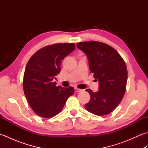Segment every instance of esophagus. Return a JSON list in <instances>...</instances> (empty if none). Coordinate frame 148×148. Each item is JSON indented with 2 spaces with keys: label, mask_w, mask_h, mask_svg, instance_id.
Wrapping results in <instances>:
<instances>
[{
  "label": "esophagus",
  "mask_w": 148,
  "mask_h": 148,
  "mask_svg": "<svg viewBox=\"0 0 148 148\" xmlns=\"http://www.w3.org/2000/svg\"><path fill=\"white\" fill-rule=\"evenodd\" d=\"M74 90H75V92H79L81 91V90L79 89V88H75Z\"/></svg>",
  "instance_id": "esophagus-1"
}]
</instances>
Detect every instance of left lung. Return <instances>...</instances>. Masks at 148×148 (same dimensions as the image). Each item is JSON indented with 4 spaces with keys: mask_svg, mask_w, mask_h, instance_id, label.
Wrapping results in <instances>:
<instances>
[{
    "mask_svg": "<svg viewBox=\"0 0 148 148\" xmlns=\"http://www.w3.org/2000/svg\"><path fill=\"white\" fill-rule=\"evenodd\" d=\"M77 47L87 56L90 72L99 81V90L90 95L84 106L88 111L97 116L109 114L123 97L128 78L125 62L118 51L105 43L97 41L81 42Z\"/></svg>",
    "mask_w": 148,
    "mask_h": 148,
    "instance_id": "8db88e82",
    "label": "left lung"
}]
</instances>
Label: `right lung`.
Here are the masks:
<instances>
[{
    "instance_id": "add662e5",
    "label": "right lung",
    "mask_w": 148,
    "mask_h": 148,
    "mask_svg": "<svg viewBox=\"0 0 148 148\" xmlns=\"http://www.w3.org/2000/svg\"><path fill=\"white\" fill-rule=\"evenodd\" d=\"M75 48L74 43L46 46L28 62L23 81L24 93L34 112L40 117L49 118L58 114L74 94L73 87L56 86L53 79L61 71L62 60Z\"/></svg>"
}]
</instances>
